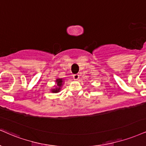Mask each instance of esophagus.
Segmentation results:
<instances>
[{
  "label": "esophagus",
  "mask_w": 146,
  "mask_h": 146,
  "mask_svg": "<svg viewBox=\"0 0 146 146\" xmlns=\"http://www.w3.org/2000/svg\"><path fill=\"white\" fill-rule=\"evenodd\" d=\"M73 78L75 80H78V79L80 78V75H79L78 74H74L73 75Z\"/></svg>",
  "instance_id": "obj_1"
}]
</instances>
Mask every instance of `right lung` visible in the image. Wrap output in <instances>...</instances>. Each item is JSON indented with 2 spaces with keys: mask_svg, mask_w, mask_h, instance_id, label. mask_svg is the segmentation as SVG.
Wrapping results in <instances>:
<instances>
[{
  "mask_svg": "<svg viewBox=\"0 0 146 146\" xmlns=\"http://www.w3.org/2000/svg\"><path fill=\"white\" fill-rule=\"evenodd\" d=\"M56 82H57V86L58 87L57 88L53 89V90H52V92H59L60 90V86L62 84V79H57V80H56Z\"/></svg>",
  "mask_w": 146,
  "mask_h": 146,
  "instance_id": "right-lung-1",
  "label": "right lung"
}]
</instances>
